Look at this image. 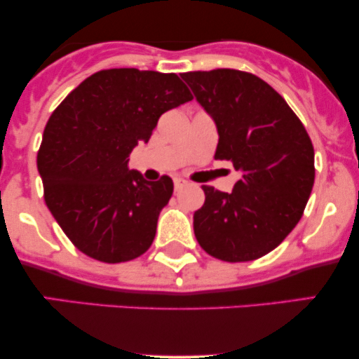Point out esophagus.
<instances>
[{
	"mask_svg": "<svg viewBox=\"0 0 359 359\" xmlns=\"http://www.w3.org/2000/svg\"><path fill=\"white\" fill-rule=\"evenodd\" d=\"M185 185H187V180H184V179H179V177H177V179H174V187H175V192H179L180 189H184Z\"/></svg>",
	"mask_w": 359,
	"mask_h": 359,
	"instance_id": "esophagus-1",
	"label": "esophagus"
}]
</instances>
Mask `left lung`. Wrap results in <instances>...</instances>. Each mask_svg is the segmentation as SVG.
Returning a JSON list of instances; mask_svg holds the SVG:
<instances>
[{
	"mask_svg": "<svg viewBox=\"0 0 359 359\" xmlns=\"http://www.w3.org/2000/svg\"><path fill=\"white\" fill-rule=\"evenodd\" d=\"M217 128V160L241 172L233 192L203 185L194 212L201 248L222 262L270 253L302 217L314 185V147L287 101L255 74L214 69L180 74Z\"/></svg>",
	"mask_w": 359,
	"mask_h": 359,
	"instance_id": "obj_1",
	"label": "left lung"
}]
</instances>
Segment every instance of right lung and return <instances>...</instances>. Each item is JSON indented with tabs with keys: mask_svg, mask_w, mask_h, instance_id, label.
<instances>
[{
	"mask_svg": "<svg viewBox=\"0 0 359 359\" xmlns=\"http://www.w3.org/2000/svg\"><path fill=\"white\" fill-rule=\"evenodd\" d=\"M191 100L177 74L106 69L57 106L36 167L45 204L77 250L121 263L150 248L174 182L168 175L148 182L128 168V156L165 111Z\"/></svg>",
	"mask_w": 359,
	"mask_h": 359,
	"instance_id": "obj_1",
	"label": "right lung"
}]
</instances>
